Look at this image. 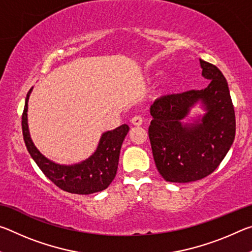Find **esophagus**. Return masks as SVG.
<instances>
[{"label":"esophagus","mask_w":252,"mask_h":252,"mask_svg":"<svg viewBox=\"0 0 252 252\" xmlns=\"http://www.w3.org/2000/svg\"><path fill=\"white\" fill-rule=\"evenodd\" d=\"M131 122H132V125H133V126H142L143 120H142L141 117H134V118H132Z\"/></svg>","instance_id":"esophagus-1"}]
</instances>
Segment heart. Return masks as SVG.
Returning <instances> with one entry per match:
<instances>
[{
    "label": "heart",
    "mask_w": 252,
    "mask_h": 252,
    "mask_svg": "<svg viewBox=\"0 0 252 252\" xmlns=\"http://www.w3.org/2000/svg\"><path fill=\"white\" fill-rule=\"evenodd\" d=\"M158 75H160V72H157V73L153 74L152 78H156V76H158ZM172 84H173V80H172L171 78H169V79H167V81H165L164 88H165V89H169L170 87H171Z\"/></svg>",
    "instance_id": "1"
}]
</instances>
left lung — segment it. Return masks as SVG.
<instances>
[{"mask_svg":"<svg viewBox=\"0 0 252 252\" xmlns=\"http://www.w3.org/2000/svg\"><path fill=\"white\" fill-rule=\"evenodd\" d=\"M202 76L210 83L202 90L170 94L150 106L149 126L153 159L169 182L187 183L209 176L223 160L236 135V117L227 80L216 65L200 59ZM205 111L191 123L190 109Z\"/></svg>","mask_w":252,"mask_h":252,"instance_id":"8db88e82","label":"left lung"}]
</instances>
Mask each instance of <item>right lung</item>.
<instances>
[{"label": "right lung", "instance_id": "add662e5", "mask_svg": "<svg viewBox=\"0 0 252 252\" xmlns=\"http://www.w3.org/2000/svg\"><path fill=\"white\" fill-rule=\"evenodd\" d=\"M32 90L33 88L25 99L22 131L25 146L37 167L55 186L66 192L91 194L106 189L117 174L120 150L129 132V126L122 125L102 133L96 150L88 159L74 164L57 163L42 155L31 139L28 125V102Z\"/></svg>", "mask_w": 252, "mask_h": 252}]
</instances>
